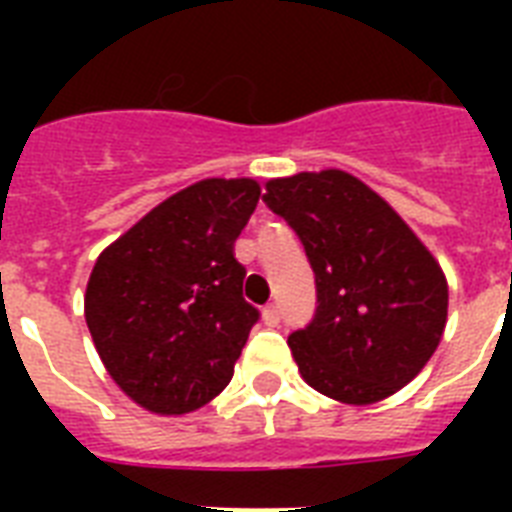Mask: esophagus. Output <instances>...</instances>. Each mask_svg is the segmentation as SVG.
I'll use <instances>...</instances> for the list:
<instances>
[{
  "instance_id": "1",
  "label": "esophagus",
  "mask_w": 512,
  "mask_h": 512,
  "mask_svg": "<svg viewBox=\"0 0 512 512\" xmlns=\"http://www.w3.org/2000/svg\"><path fill=\"white\" fill-rule=\"evenodd\" d=\"M263 321H265V327H279V321H281L279 305H265V308H263Z\"/></svg>"
}]
</instances>
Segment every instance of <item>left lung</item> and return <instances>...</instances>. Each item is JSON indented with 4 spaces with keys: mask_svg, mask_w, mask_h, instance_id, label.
<instances>
[{
    "mask_svg": "<svg viewBox=\"0 0 512 512\" xmlns=\"http://www.w3.org/2000/svg\"><path fill=\"white\" fill-rule=\"evenodd\" d=\"M263 201L300 236L316 313L289 335L303 380L342 404H374L412 382L446 327L449 287L388 201L342 170L265 183Z\"/></svg>",
    "mask_w": 512,
    "mask_h": 512,
    "instance_id": "left-lung-1",
    "label": "left lung"
}]
</instances>
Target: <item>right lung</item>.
<instances>
[{
    "label": "right lung",
    "mask_w": 512,
    "mask_h": 512,
    "mask_svg": "<svg viewBox=\"0 0 512 512\" xmlns=\"http://www.w3.org/2000/svg\"><path fill=\"white\" fill-rule=\"evenodd\" d=\"M257 199L249 177L199 180L100 252L84 319L108 374L148 412H193L231 382L260 319L233 257Z\"/></svg>",
    "instance_id": "right-lung-1"
}]
</instances>
